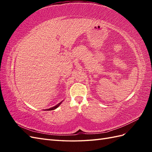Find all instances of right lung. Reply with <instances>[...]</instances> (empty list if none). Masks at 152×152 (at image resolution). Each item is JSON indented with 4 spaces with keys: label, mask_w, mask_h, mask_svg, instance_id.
Instances as JSON below:
<instances>
[{
    "label": "right lung",
    "mask_w": 152,
    "mask_h": 152,
    "mask_svg": "<svg viewBox=\"0 0 152 152\" xmlns=\"http://www.w3.org/2000/svg\"><path fill=\"white\" fill-rule=\"evenodd\" d=\"M62 102H61L60 103H59V104H57L56 106H53V107H52V108H49V109H47V110H55L56 108H57L58 106H59L60 104H61V103Z\"/></svg>",
    "instance_id": "1"
}]
</instances>
